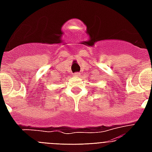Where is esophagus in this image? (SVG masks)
Masks as SVG:
<instances>
[{
	"label": "esophagus",
	"instance_id": "esophagus-1",
	"mask_svg": "<svg viewBox=\"0 0 152 152\" xmlns=\"http://www.w3.org/2000/svg\"><path fill=\"white\" fill-rule=\"evenodd\" d=\"M73 76H75V77H79V76H80V73H79V72H75V73H73Z\"/></svg>",
	"mask_w": 152,
	"mask_h": 152
}]
</instances>
